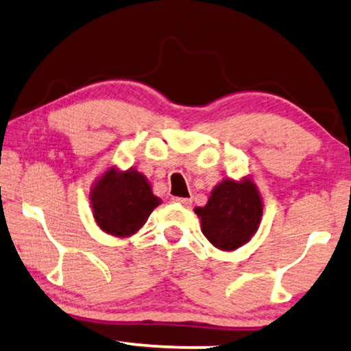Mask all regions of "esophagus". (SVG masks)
Wrapping results in <instances>:
<instances>
[{
    "label": "esophagus",
    "mask_w": 351,
    "mask_h": 351,
    "mask_svg": "<svg viewBox=\"0 0 351 351\" xmlns=\"http://www.w3.org/2000/svg\"><path fill=\"white\" fill-rule=\"evenodd\" d=\"M173 202H178L183 207H191V204H193L191 199H186V197H173Z\"/></svg>",
    "instance_id": "esophagus-1"
}]
</instances>
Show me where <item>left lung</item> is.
Wrapping results in <instances>:
<instances>
[{"label":"left lung","mask_w":351,"mask_h":351,"mask_svg":"<svg viewBox=\"0 0 351 351\" xmlns=\"http://www.w3.org/2000/svg\"><path fill=\"white\" fill-rule=\"evenodd\" d=\"M202 233L223 251L237 250L256 233L263 217V201L252 181L225 180L215 186L206 207H197Z\"/></svg>","instance_id":"left-lung-1"}]
</instances>
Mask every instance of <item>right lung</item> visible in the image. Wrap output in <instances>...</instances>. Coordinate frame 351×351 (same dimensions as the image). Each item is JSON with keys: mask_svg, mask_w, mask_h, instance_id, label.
Instances as JSON below:
<instances>
[{"mask_svg": "<svg viewBox=\"0 0 351 351\" xmlns=\"http://www.w3.org/2000/svg\"><path fill=\"white\" fill-rule=\"evenodd\" d=\"M92 208L97 223L106 233L128 237L147 221L150 212L160 204L144 175L136 170L112 168L92 189Z\"/></svg>", "mask_w": 351, "mask_h": 351, "instance_id": "right-lung-1", "label": "right lung"}]
</instances>
